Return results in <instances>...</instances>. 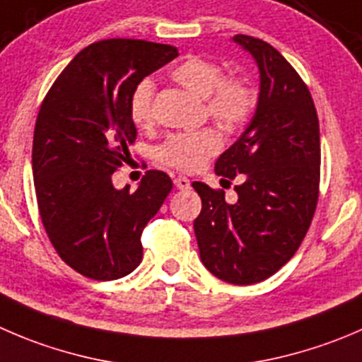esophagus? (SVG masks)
<instances>
[{"instance_id":"esophagus-1","label":"esophagus","mask_w":362,"mask_h":362,"mask_svg":"<svg viewBox=\"0 0 362 362\" xmlns=\"http://www.w3.org/2000/svg\"><path fill=\"white\" fill-rule=\"evenodd\" d=\"M173 184H175V187L182 189V191H184V189L191 187V180H189L187 177H177L173 180Z\"/></svg>"}]
</instances>
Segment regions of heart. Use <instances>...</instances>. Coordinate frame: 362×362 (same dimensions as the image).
<instances>
[{"mask_svg": "<svg viewBox=\"0 0 362 362\" xmlns=\"http://www.w3.org/2000/svg\"><path fill=\"white\" fill-rule=\"evenodd\" d=\"M171 77L196 97L206 99V111L224 129L244 124L255 106L251 88L242 79H223L221 66L210 59L191 56L171 70ZM152 99L153 83L150 79L141 81L131 97V117L139 127L152 122ZM219 148V134L212 129H203L168 138L159 148V159L177 170L196 171Z\"/></svg>", "mask_w": 362, "mask_h": 362, "instance_id": "obj_1", "label": "heart"}]
</instances>
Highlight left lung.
<instances>
[{"label":"left lung","mask_w":362,"mask_h":362,"mask_svg":"<svg viewBox=\"0 0 362 362\" xmlns=\"http://www.w3.org/2000/svg\"><path fill=\"white\" fill-rule=\"evenodd\" d=\"M231 40L252 56L258 103L240 138L219 156L216 175L233 180L237 202L203 182L194 221L199 258L216 278L252 285L276 274L299 249L318 199L320 129L310 90L281 52L259 38Z\"/></svg>","instance_id":"1"}]
</instances>
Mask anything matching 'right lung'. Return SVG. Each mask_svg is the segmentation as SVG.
Masks as SVG:
<instances>
[{"mask_svg": "<svg viewBox=\"0 0 362 362\" xmlns=\"http://www.w3.org/2000/svg\"><path fill=\"white\" fill-rule=\"evenodd\" d=\"M178 56L177 47L131 38L95 42L65 66L45 95L33 136V180L54 249L79 274L113 281L141 263V233L173 182L148 171L131 192L113 173L136 141L131 97Z\"/></svg>", "mask_w": 362, "mask_h": 362, "instance_id": "1", "label": "right lung"}]
</instances>
